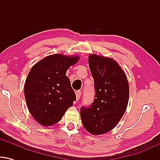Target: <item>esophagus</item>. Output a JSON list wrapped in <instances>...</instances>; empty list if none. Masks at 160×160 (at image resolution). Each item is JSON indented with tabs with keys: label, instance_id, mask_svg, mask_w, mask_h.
I'll list each match as a JSON object with an SVG mask.
<instances>
[{
	"label": "esophagus",
	"instance_id": "1",
	"mask_svg": "<svg viewBox=\"0 0 160 160\" xmlns=\"http://www.w3.org/2000/svg\"><path fill=\"white\" fill-rule=\"evenodd\" d=\"M80 96H81V92L80 91H77L76 92V100L78 101L80 99Z\"/></svg>",
	"mask_w": 160,
	"mask_h": 160
}]
</instances>
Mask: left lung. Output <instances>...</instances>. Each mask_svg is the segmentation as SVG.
Instances as JSON below:
<instances>
[{
    "instance_id": "1",
    "label": "left lung",
    "mask_w": 160,
    "mask_h": 160,
    "mask_svg": "<svg viewBox=\"0 0 160 160\" xmlns=\"http://www.w3.org/2000/svg\"><path fill=\"white\" fill-rule=\"evenodd\" d=\"M89 66L95 95L89 108H80L83 127L92 135H102L117 126L128 105L129 86L125 72L113 58L91 54Z\"/></svg>"
}]
</instances>
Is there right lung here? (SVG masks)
I'll list each match as a JSON object with an SVG mask.
<instances>
[{
  "mask_svg": "<svg viewBox=\"0 0 160 160\" xmlns=\"http://www.w3.org/2000/svg\"><path fill=\"white\" fill-rule=\"evenodd\" d=\"M79 59L78 56L54 54L32 68L25 82V98L31 114L39 124L49 126L59 122L76 100L66 72Z\"/></svg>",
  "mask_w": 160,
  "mask_h": 160,
  "instance_id": "add662e5",
  "label": "right lung"
}]
</instances>
